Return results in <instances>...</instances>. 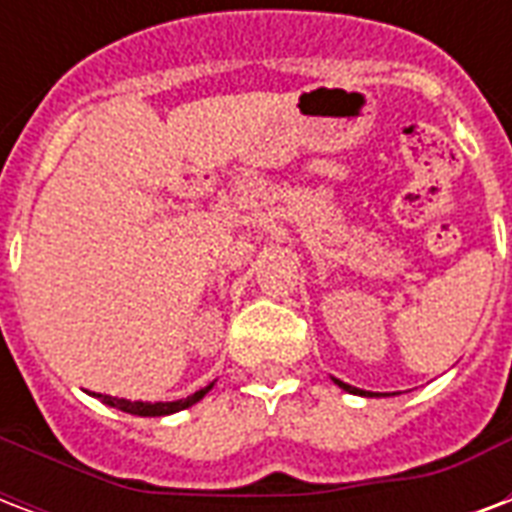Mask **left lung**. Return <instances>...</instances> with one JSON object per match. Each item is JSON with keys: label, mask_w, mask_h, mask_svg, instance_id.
<instances>
[{"label": "left lung", "mask_w": 512, "mask_h": 512, "mask_svg": "<svg viewBox=\"0 0 512 512\" xmlns=\"http://www.w3.org/2000/svg\"><path fill=\"white\" fill-rule=\"evenodd\" d=\"M335 384L341 386L343 392H349V395H360V397H389V395H378V392H365V389H357V386L346 384V381H341V378H333Z\"/></svg>", "instance_id": "obj_1"}]
</instances>
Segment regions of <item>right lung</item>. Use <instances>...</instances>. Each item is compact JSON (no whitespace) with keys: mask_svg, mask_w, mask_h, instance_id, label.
<instances>
[{"mask_svg":"<svg viewBox=\"0 0 512 512\" xmlns=\"http://www.w3.org/2000/svg\"><path fill=\"white\" fill-rule=\"evenodd\" d=\"M214 386V381L204 389H198L193 392L190 397L185 400H171V403H142V400H126V397H109V395H101V392H91L93 397H99L101 403L109 405V408H117V411H126V413H134V416H169V413H177V411H185L190 405H195L198 400H204V395Z\"/></svg>","mask_w":512,"mask_h":512,"instance_id":"obj_1","label":"right lung"}]
</instances>
